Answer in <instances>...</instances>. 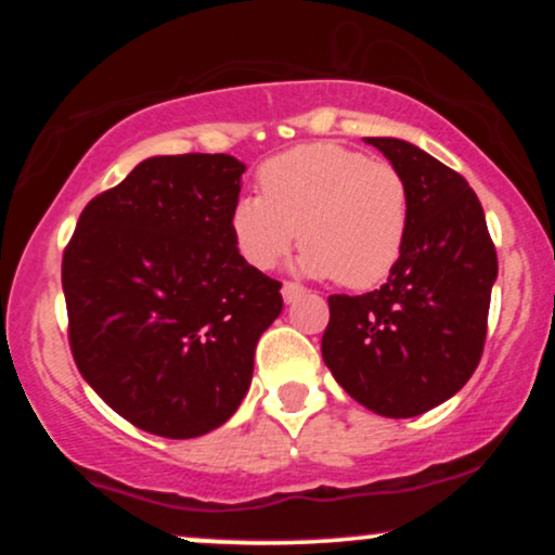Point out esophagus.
<instances>
[{
	"mask_svg": "<svg viewBox=\"0 0 555 555\" xmlns=\"http://www.w3.org/2000/svg\"><path fill=\"white\" fill-rule=\"evenodd\" d=\"M305 292H308V289H305V286L297 284V282H284V286H282V297H284L286 305L295 302V299L302 297Z\"/></svg>",
	"mask_w": 555,
	"mask_h": 555,
	"instance_id": "1",
	"label": "esophagus"
}]
</instances>
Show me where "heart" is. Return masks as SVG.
Wrapping results in <instances>:
<instances>
[{"label": "heart", "mask_w": 555, "mask_h": 555, "mask_svg": "<svg viewBox=\"0 0 555 555\" xmlns=\"http://www.w3.org/2000/svg\"><path fill=\"white\" fill-rule=\"evenodd\" d=\"M258 188L229 214L234 247L253 269H276L302 237L299 271L371 289L404 253L412 201L393 164L339 143H305L269 158Z\"/></svg>", "instance_id": "obj_1"}]
</instances>
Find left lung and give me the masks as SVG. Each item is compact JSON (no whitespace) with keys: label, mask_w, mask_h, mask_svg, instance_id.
<instances>
[{"label":"left lung","mask_w":555,"mask_h":555,"mask_svg":"<svg viewBox=\"0 0 555 555\" xmlns=\"http://www.w3.org/2000/svg\"><path fill=\"white\" fill-rule=\"evenodd\" d=\"M406 180L410 234L388 282L331 295L323 362L339 386L384 417H415L475 373L499 276L486 214L467 180L417 145L365 138Z\"/></svg>","instance_id":"1"}]
</instances>
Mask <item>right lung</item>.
<instances>
[{
    "label": "right lung",
    "mask_w": 555,
    "mask_h": 555,
    "mask_svg": "<svg viewBox=\"0 0 555 555\" xmlns=\"http://www.w3.org/2000/svg\"><path fill=\"white\" fill-rule=\"evenodd\" d=\"M245 164L154 156L82 208L62 258L69 349L88 386L135 428L197 438L250 388L282 284L240 258L229 214Z\"/></svg>",
    "instance_id": "1"
}]
</instances>
